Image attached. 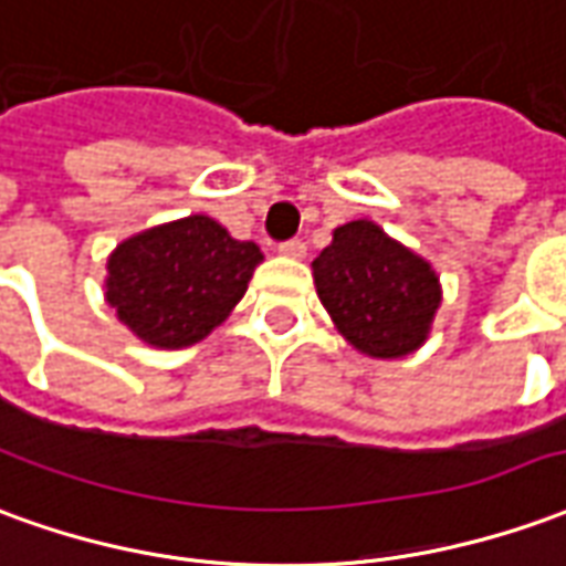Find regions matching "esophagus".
Returning a JSON list of instances; mask_svg holds the SVG:
<instances>
[{
    "label": "esophagus",
    "instance_id": "34e87169",
    "mask_svg": "<svg viewBox=\"0 0 566 566\" xmlns=\"http://www.w3.org/2000/svg\"><path fill=\"white\" fill-rule=\"evenodd\" d=\"M279 254L300 260V256H306V242H300V239H287V242L279 244Z\"/></svg>",
    "mask_w": 566,
    "mask_h": 566
}]
</instances>
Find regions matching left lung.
<instances>
[{"label":"left lung","instance_id":"obj_1","mask_svg":"<svg viewBox=\"0 0 566 566\" xmlns=\"http://www.w3.org/2000/svg\"><path fill=\"white\" fill-rule=\"evenodd\" d=\"M312 279L339 334L370 358L420 349L441 306L432 263L389 239L374 220L334 229V242L312 260Z\"/></svg>","mask_w":566,"mask_h":566}]
</instances>
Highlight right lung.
<instances>
[{
  "label": "right lung",
  "instance_id": "1",
  "mask_svg": "<svg viewBox=\"0 0 566 566\" xmlns=\"http://www.w3.org/2000/svg\"><path fill=\"white\" fill-rule=\"evenodd\" d=\"M254 242H239L205 214L137 232L106 260V303L156 349H184L227 322L248 291Z\"/></svg>",
  "mask_w": 566,
  "mask_h": 566
}]
</instances>
